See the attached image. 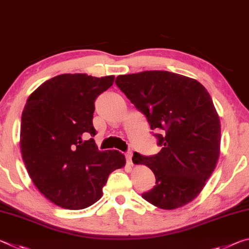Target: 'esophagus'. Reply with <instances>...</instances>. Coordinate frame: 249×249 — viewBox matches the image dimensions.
Segmentation results:
<instances>
[{"instance_id": "1", "label": "esophagus", "mask_w": 249, "mask_h": 249, "mask_svg": "<svg viewBox=\"0 0 249 249\" xmlns=\"http://www.w3.org/2000/svg\"><path fill=\"white\" fill-rule=\"evenodd\" d=\"M125 160L129 165L132 164V152H127L125 153Z\"/></svg>"}]
</instances>
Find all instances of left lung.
Segmentation results:
<instances>
[{"label": "left lung", "mask_w": 249, "mask_h": 249, "mask_svg": "<svg viewBox=\"0 0 249 249\" xmlns=\"http://www.w3.org/2000/svg\"><path fill=\"white\" fill-rule=\"evenodd\" d=\"M116 85L148 120L161 151L134 152V164L152 170L156 185L142 197L163 210L190 203L216 166L221 124L213 100L197 80L165 71L120 75Z\"/></svg>", "instance_id": "1"}]
</instances>
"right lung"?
<instances>
[{
  "instance_id": "add662e5",
  "label": "right lung",
  "mask_w": 249,
  "mask_h": 249,
  "mask_svg": "<svg viewBox=\"0 0 249 249\" xmlns=\"http://www.w3.org/2000/svg\"><path fill=\"white\" fill-rule=\"evenodd\" d=\"M113 76L63 74L28 97L21 122V152L32 181L45 197L83 210L103 196L109 174L125 164L116 150L99 151L92 118L97 97Z\"/></svg>"
}]
</instances>
